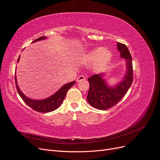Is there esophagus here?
<instances>
[{"instance_id": "obj_1", "label": "esophagus", "mask_w": 160, "mask_h": 160, "mask_svg": "<svg viewBox=\"0 0 160 160\" xmlns=\"http://www.w3.org/2000/svg\"><path fill=\"white\" fill-rule=\"evenodd\" d=\"M84 80H85V77L83 75H80L78 77V78L77 79V82H80V81H84Z\"/></svg>"}]
</instances>
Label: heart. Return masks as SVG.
<instances>
[{"mask_svg":"<svg viewBox=\"0 0 160 160\" xmlns=\"http://www.w3.org/2000/svg\"><path fill=\"white\" fill-rule=\"evenodd\" d=\"M112 57V52L106 48L97 47L90 51L85 57V61L93 62V69L95 71H102L108 65Z\"/></svg>","mask_w":160,"mask_h":160,"instance_id":"heart-1","label":"heart"}]
</instances>
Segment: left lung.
I'll list each match as a JSON object with an SVG mask.
<instances>
[{
  "label": "left lung",
  "mask_w": 160,
  "mask_h": 160,
  "mask_svg": "<svg viewBox=\"0 0 160 160\" xmlns=\"http://www.w3.org/2000/svg\"><path fill=\"white\" fill-rule=\"evenodd\" d=\"M117 47L120 57L125 59L126 72L123 80L111 86L103 77L105 73L91 75L88 78L89 90L87 99L89 103L96 109H108L117 104L126 94L133 82L132 59L126 45L118 42Z\"/></svg>",
  "instance_id": "8db88e82"
}]
</instances>
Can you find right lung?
Masks as SVG:
<instances>
[{
    "mask_svg": "<svg viewBox=\"0 0 160 160\" xmlns=\"http://www.w3.org/2000/svg\"><path fill=\"white\" fill-rule=\"evenodd\" d=\"M46 38H47L46 37H41L37 38V39H35L34 41H32V42H37L38 41H41V40H45ZM19 59H20V56H19L18 59L17 60V62L19 61ZM75 83V81H74L70 82V83L65 84L62 85L61 88L56 92V93H55L51 96L49 97V98L37 100V99H33L28 98V97H27L22 93L17 84V75L15 73V84H16V88L19 95L21 96V98L24 101H25V103H27L30 108H31L34 110L38 111V112H41V113L51 112V111H54L59 108L61 105V104L62 103V101H63L67 91H68V90Z\"/></svg>",
    "mask_w": 160,
    "mask_h": 160,
    "instance_id": "right-lung-1",
    "label": "right lung"
}]
</instances>
